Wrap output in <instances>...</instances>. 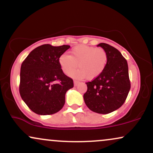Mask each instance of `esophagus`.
<instances>
[{
    "mask_svg": "<svg viewBox=\"0 0 153 153\" xmlns=\"http://www.w3.org/2000/svg\"><path fill=\"white\" fill-rule=\"evenodd\" d=\"M78 83H79V81H78V80H74V85H77Z\"/></svg>",
    "mask_w": 153,
    "mask_h": 153,
    "instance_id": "obj_1",
    "label": "esophagus"
}]
</instances>
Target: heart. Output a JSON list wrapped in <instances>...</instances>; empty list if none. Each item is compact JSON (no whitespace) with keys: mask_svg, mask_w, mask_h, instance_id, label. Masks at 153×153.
<instances>
[{"mask_svg":"<svg viewBox=\"0 0 153 153\" xmlns=\"http://www.w3.org/2000/svg\"><path fill=\"white\" fill-rule=\"evenodd\" d=\"M108 54L104 49L88 45L75 46L71 51V55L62 54L59 64L63 73L68 74L78 66L79 69L70 73L76 78H96L103 73L108 63Z\"/></svg>","mask_w":153,"mask_h":153,"instance_id":"b5f03b06","label":"heart"}]
</instances>
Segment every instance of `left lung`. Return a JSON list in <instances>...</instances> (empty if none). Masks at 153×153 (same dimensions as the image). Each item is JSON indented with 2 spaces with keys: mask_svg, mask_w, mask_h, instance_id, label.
I'll list each match as a JSON object with an SVG mask.
<instances>
[{
  "mask_svg": "<svg viewBox=\"0 0 153 153\" xmlns=\"http://www.w3.org/2000/svg\"><path fill=\"white\" fill-rule=\"evenodd\" d=\"M106 51L108 63L100 76L86 82L84 101L89 109L106 114L118 109L125 102L131 88L126 59L115 47L106 43L98 45Z\"/></svg>",
  "mask_w": 153,
  "mask_h": 153,
  "instance_id": "left-lung-1",
  "label": "left lung"
}]
</instances>
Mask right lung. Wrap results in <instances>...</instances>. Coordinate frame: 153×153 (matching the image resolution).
<instances>
[{"mask_svg":"<svg viewBox=\"0 0 153 153\" xmlns=\"http://www.w3.org/2000/svg\"><path fill=\"white\" fill-rule=\"evenodd\" d=\"M69 45L54 47L47 44L36 47L21 66L19 93L30 109L39 115L60 111L65 94L74 86L73 79L63 73L59 58Z\"/></svg>","mask_w":153,"mask_h":153,"instance_id":"right-lung-1","label":"right lung"}]
</instances>
